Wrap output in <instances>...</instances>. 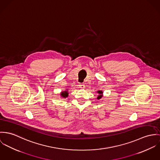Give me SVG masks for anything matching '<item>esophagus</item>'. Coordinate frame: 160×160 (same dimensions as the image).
I'll list each match as a JSON object with an SVG mask.
<instances>
[{"instance_id": "1", "label": "esophagus", "mask_w": 160, "mask_h": 160, "mask_svg": "<svg viewBox=\"0 0 160 160\" xmlns=\"http://www.w3.org/2000/svg\"><path fill=\"white\" fill-rule=\"evenodd\" d=\"M79 87H80V88H85V85H80Z\"/></svg>"}]
</instances>
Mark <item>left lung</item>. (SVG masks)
Instances as JSON below:
<instances>
[{"label":"left lung","instance_id":"1","mask_svg":"<svg viewBox=\"0 0 160 160\" xmlns=\"http://www.w3.org/2000/svg\"><path fill=\"white\" fill-rule=\"evenodd\" d=\"M98 93H99V95L97 98L98 99H100L102 97V94H103V92L102 91H98Z\"/></svg>","mask_w":160,"mask_h":160}]
</instances>
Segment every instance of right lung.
Segmentation results:
<instances>
[{"label": "right lung", "mask_w": 160, "mask_h": 160, "mask_svg": "<svg viewBox=\"0 0 160 160\" xmlns=\"http://www.w3.org/2000/svg\"><path fill=\"white\" fill-rule=\"evenodd\" d=\"M60 94L61 95V96H62V98H66V97H68V91H62V92H61V93Z\"/></svg>", "instance_id": "right-lung-1"}]
</instances>
